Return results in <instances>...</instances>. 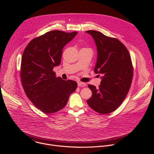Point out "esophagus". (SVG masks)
<instances>
[{"mask_svg": "<svg viewBox=\"0 0 154 154\" xmlns=\"http://www.w3.org/2000/svg\"><path fill=\"white\" fill-rule=\"evenodd\" d=\"M77 84H78V86H81V87H85L86 85L85 83H83L82 82H78Z\"/></svg>", "mask_w": 154, "mask_h": 154, "instance_id": "esophagus-1", "label": "esophagus"}]
</instances>
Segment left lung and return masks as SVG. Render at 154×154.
I'll return each instance as SVG.
<instances>
[{
	"label": "left lung",
	"instance_id": "obj_1",
	"mask_svg": "<svg viewBox=\"0 0 154 154\" xmlns=\"http://www.w3.org/2000/svg\"><path fill=\"white\" fill-rule=\"evenodd\" d=\"M86 32L91 35L97 47L94 72L103 75L98 88L88 85L93 94L87 103L99 113L108 114L120 106L130 90L134 74L131 57L118 39L98 31Z\"/></svg>",
	"mask_w": 154,
	"mask_h": 154
}]
</instances>
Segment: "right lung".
I'll use <instances>...</instances> for the list:
<instances>
[{"instance_id":"1","label":"right lung","mask_w":154,"mask_h":154,"mask_svg":"<svg viewBox=\"0 0 154 154\" xmlns=\"http://www.w3.org/2000/svg\"><path fill=\"white\" fill-rule=\"evenodd\" d=\"M77 34L48 32L33 39L23 52L20 71L22 85L32 103L46 114L64 108L77 87L75 81L57 77L53 71L61 63L64 46Z\"/></svg>"}]
</instances>
